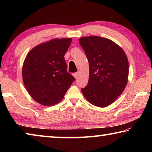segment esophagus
Here are the masks:
<instances>
[{"instance_id": "1", "label": "esophagus", "mask_w": 152, "mask_h": 152, "mask_svg": "<svg viewBox=\"0 0 152 152\" xmlns=\"http://www.w3.org/2000/svg\"><path fill=\"white\" fill-rule=\"evenodd\" d=\"M73 76H74V78H78V72L74 73V74H73Z\"/></svg>"}]
</instances>
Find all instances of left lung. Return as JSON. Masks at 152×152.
<instances>
[{
  "label": "left lung",
  "instance_id": "obj_1",
  "mask_svg": "<svg viewBox=\"0 0 152 152\" xmlns=\"http://www.w3.org/2000/svg\"><path fill=\"white\" fill-rule=\"evenodd\" d=\"M89 63V78L81 88L92 104L105 107L124 91L128 81L129 63L125 51L113 41L99 36L79 39Z\"/></svg>",
  "mask_w": 152,
  "mask_h": 152
}]
</instances>
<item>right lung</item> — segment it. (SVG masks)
I'll use <instances>...</instances> for the list:
<instances>
[{
    "label": "right lung",
    "instance_id": "1",
    "mask_svg": "<svg viewBox=\"0 0 152 152\" xmlns=\"http://www.w3.org/2000/svg\"><path fill=\"white\" fill-rule=\"evenodd\" d=\"M71 38L50 40L35 46L23 65L25 88L36 102L51 106L63 99L75 78L68 72L64 59Z\"/></svg>",
    "mask_w": 152,
    "mask_h": 152
}]
</instances>
